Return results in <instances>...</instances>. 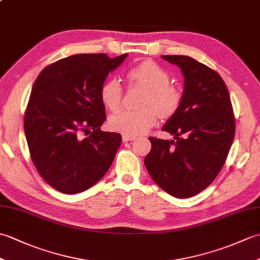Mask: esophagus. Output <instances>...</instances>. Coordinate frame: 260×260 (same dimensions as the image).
Returning <instances> with one entry per match:
<instances>
[{
  "instance_id": "1",
  "label": "esophagus",
  "mask_w": 260,
  "mask_h": 260,
  "mask_svg": "<svg viewBox=\"0 0 260 260\" xmlns=\"http://www.w3.org/2000/svg\"><path fill=\"white\" fill-rule=\"evenodd\" d=\"M121 139H123V142L125 143V142H129V141H133V140H135V136H128V135H123V137H121Z\"/></svg>"
}]
</instances>
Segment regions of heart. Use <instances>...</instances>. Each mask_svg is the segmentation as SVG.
Segmentation results:
<instances>
[{
    "instance_id": "1",
    "label": "heart",
    "mask_w": 260,
    "mask_h": 260,
    "mask_svg": "<svg viewBox=\"0 0 260 260\" xmlns=\"http://www.w3.org/2000/svg\"><path fill=\"white\" fill-rule=\"evenodd\" d=\"M125 76L129 86L144 88L139 103L143 108L110 116L108 125L113 131L128 136L144 134L156 124L157 110L163 118L172 117L179 110L183 92L180 87L170 84V74L158 63L144 60L127 69ZM99 98L105 108L117 112L123 99V87L115 78L105 80L99 88Z\"/></svg>"
}]
</instances>
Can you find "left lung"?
I'll list each match as a JSON object with an SVG mask.
<instances>
[{"label":"left lung","instance_id":"1","mask_svg":"<svg viewBox=\"0 0 260 260\" xmlns=\"http://www.w3.org/2000/svg\"><path fill=\"white\" fill-rule=\"evenodd\" d=\"M184 76L183 101L163 126L175 141L148 137L144 164L154 182L175 198H191L217 178L235 139L236 120L221 77L191 57L162 56Z\"/></svg>","mask_w":260,"mask_h":260}]
</instances>
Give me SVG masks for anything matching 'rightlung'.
<instances>
[{
	"label": "right lung",
	"instance_id": "add662e5",
	"mask_svg": "<svg viewBox=\"0 0 260 260\" xmlns=\"http://www.w3.org/2000/svg\"><path fill=\"white\" fill-rule=\"evenodd\" d=\"M127 53L75 54L47 66L33 84L24 133L39 174L59 192L86 191L106 174L121 136L101 131L99 88Z\"/></svg>",
	"mask_w": 260,
	"mask_h": 260
}]
</instances>
